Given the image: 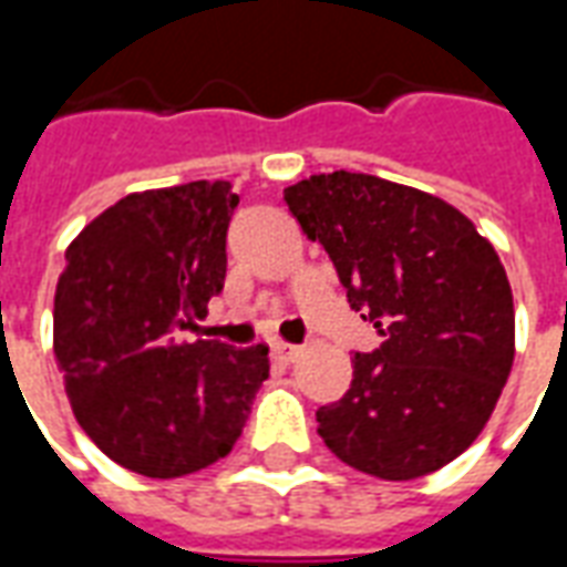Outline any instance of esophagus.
<instances>
[{"label":"esophagus","mask_w":567,"mask_h":567,"mask_svg":"<svg viewBox=\"0 0 567 567\" xmlns=\"http://www.w3.org/2000/svg\"><path fill=\"white\" fill-rule=\"evenodd\" d=\"M272 355L285 361V364H291L297 358L303 355V346H295V343H272Z\"/></svg>","instance_id":"34e87169"}]
</instances>
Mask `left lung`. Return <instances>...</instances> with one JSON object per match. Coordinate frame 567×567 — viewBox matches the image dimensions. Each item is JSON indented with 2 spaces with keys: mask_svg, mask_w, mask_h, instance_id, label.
Instances as JSON below:
<instances>
[{
  "mask_svg": "<svg viewBox=\"0 0 567 567\" xmlns=\"http://www.w3.org/2000/svg\"><path fill=\"white\" fill-rule=\"evenodd\" d=\"M285 203L385 337L316 413L324 446L380 480L434 474L480 437L511 377L516 319L498 251L446 199L368 173L309 175Z\"/></svg>",
  "mask_w": 567,
  "mask_h": 567,
  "instance_id": "left-lung-1",
  "label": "left lung"
}]
</instances>
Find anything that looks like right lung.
Instances as JSON below:
<instances>
[{
    "label": "right lung",
    "mask_w": 567,
    "mask_h": 567,
    "mask_svg": "<svg viewBox=\"0 0 567 567\" xmlns=\"http://www.w3.org/2000/svg\"><path fill=\"white\" fill-rule=\"evenodd\" d=\"M236 203L230 182L136 190L66 248L56 368L84 434L133 474L173 480L224 458L270 377L264 343L182 340L224 288Z\"/></svg>",
    "instance_id": "1"
}]
</instances>
